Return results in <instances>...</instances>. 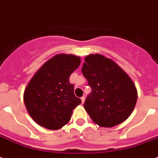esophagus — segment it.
Segmentation results:
<instances>
[{
    "label": "esophagus",
    "mask_w": 158,
    "mask_h": 158,
    "mask_svg": "<svg viewBox=\"0 0 158 158\" xmlns=\"http://www.w3.org/2000/svg\"><path fill=\"white\" fill-rule=\"evenodd\" d=\"M81 100H82V104L84 103V102H85V97H84V96H82V98H81Z\"/></svg>",
    "instance_id": "esophagus-1"
}]
</instances>
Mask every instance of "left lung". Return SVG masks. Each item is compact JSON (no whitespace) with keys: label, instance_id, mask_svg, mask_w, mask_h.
I'll use <instances>...</instances> for the list:
<instances>
[{"label":"left lung","instance_id":"1","mask_svg":"<svg viewBox=\"0 0 158 158\" xmlns=\"http://www.w3.org/2000/svg\"><path fill=\"white\" fill-rule=\"evenodd\" d=\"M82 72L92 91L83 105L93 121L112 127L127 120L137 102L135 85L113 60L101 54L85 58Z\"/></svg>","mask_w":158,"mask_h":158}]
</instances>
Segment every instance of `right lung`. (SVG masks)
<instances>
[{"label": "right lung", "mask_w": 158, "mask_h": 158, "mask_svg": "<svg viewBox=\"0 0 158 158\" xmlns=\"http://www.w3.org/2000/svg\"><path fill=\"white\" fill-rule=\"evenodd\" d=\"M80 63L79 56L57 54L45 62L31 79L24 90L23 101L38 124L57 130L70 121L72 111L82 101L74 94L69 76Z\"/></svg>", "instance_id": "add662e5"}]
</instances>
